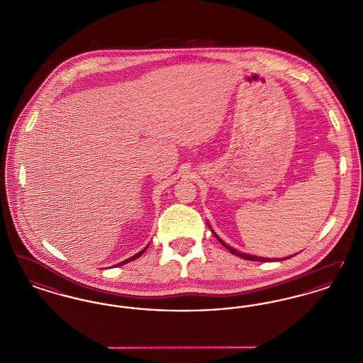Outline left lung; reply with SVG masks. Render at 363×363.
<instances>
[{
  "instance_id": "8db88e82",
  "label": "left lung",
  "mask_w": 363,
  "mask_h": 363,
  "mask_svg": "<svg viewBox=\"0 0 363 363\" xmlns=\"http://www.w3.org/2000/svg\"><path fill=\"white\" fill-rule=\"evenodd\" d=\"M213 231V230H212ZM215 234V233H213ZM215 237L218 238V241L220 242L223 246H225V249H228L230 250V253H233V255H235V256H238V257H241L243 259H249V261H261V262H265V261H272L271 259H267V257H257V256H250V255H245V253H241V252H238V250H235V249H233L231 246H228L227 243L222 241L216 234H215ZM287 259V257H286ZM290 259V257H289ZM277 261V259H275Z\"/></svg>"
}]
</instances>
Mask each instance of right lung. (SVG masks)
<instances>
[{
    "label": "right lung",
    "mask_w": 363,
    "mask_h": 363,
    "mask_svg": "<svg viewBox=\"0 0 363 363\" xmlns=\"http://www.w3.org/2000/svg\"><path fill=\"white\" fill-rule=\"evenodd\" d=\"M148 246H150V245H148ZM148 246H147V247H148ZM147 247H145V249H143V250H141V252H138V255H135V256H132V257H130V259H125V261H122V262H120V264H117V265H114V267H120V265H123V264H126V262H129V261H132V259H138V257H140V256H141V255H143V253H144V252H145V250H147Z\"/></svg>",
    "instance_id": "obj_1"
}]
</instances>
